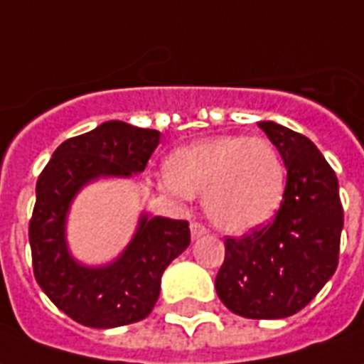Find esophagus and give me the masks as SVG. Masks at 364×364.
Masks as SVG:
<instances>
[{"label": "esophagus", "mask_w": 364, "mask_h": 364, "mask_svg": "<svg viewBox=\"0 0 364 364\" xmlns=\"http://www.w3.org/2000/svg\"><path fill=\"white\" fill-rule=\"evenodd\" d=\"M207 235V228L200 225V223H191V236L197 240V238H200V236Z\"/></svg>", "instance_id": "obj_1"}]
</instances>
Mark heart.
Wrapping results in <instances>:
<instances>
[{"label":"heart","instance_id":"heart-1","mask_svg":"<svg viewBox=\"0 0 364 364\" xmlns=\"http://www.w3.org/2000/svg\"><path fill=\"white\" fill-rule=\"evenodd\" d=\"M165 183L177 195H203L213 225L244 235L276 215L286 191V165L270 139L225 134L173 151L165 161Z\"/></svg>","mask_w":364,"mask_h":364}]
</instances>
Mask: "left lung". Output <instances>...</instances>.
<instances>
[{
	"instance_id": "1",
	"label": "left lung",
	"mask_w": 364,
	"mask_h": 364,
	"mask_svg": "<svg viewBox=\"0 0 364 364\" xmlns=\"http://www.w3.org/2000/svg\"><path fill=\"white\" fill-rule=\"evenodd\" d=\"M288 169L284 199L268 225L225 238L215 288L232 314L282 319L317 296L339 264L343 205L339 181L306 136L276 122H258Z\"/></svg>"
}]
</instances>
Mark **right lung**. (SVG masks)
Returning a JSON list of instances; mask_svg holds the SVG:
<instances>
[{
  "label": "right lung",
  "mask_w": 364,
  "mask_h": 364,
  "mask_svg": "<svg viewBox=\"0 0 364 364\" xmlns=\"http://www.w3.org/2000/svg\"><path fill=\"white\" fill-rule=\"evenodd\" d=\"M159 136L157 129L104 122L63 141L37 179L29 220L33 274L50 301L76 323L110 329L147 317L159 297L161 274L189 246L187 220L141 215L128 248L108 266L88 268L68 254L65 225L76 193L98 177L144 171Z\"/></svg>",
  "instance_id": "obj_1"
}]
</instances>
